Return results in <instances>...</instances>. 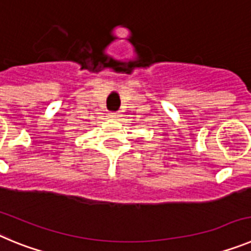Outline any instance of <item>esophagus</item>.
Listing matches in <instances>:
<instances>
[{"label": "esophagus", "instance_id": "obj_1", "mask_svg": "<svg viewBox=\"0 0 251 251\" xmlns=\"http://www.w3.org/2000/svg\"><path fill=\"white\" fill-rule=\"evenodd\" d=\"M109 117L110 118H118V117H121V115H119L118 112H110Z\"/></svg>", "mask_w": 251, "mask_h": 251}]
</instances>
